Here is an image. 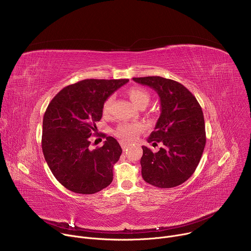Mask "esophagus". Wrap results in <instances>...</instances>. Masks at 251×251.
Wrapping results in <instances>:
<instances>
[{
  "mask_svg": "<svg viewBox=\"0 0 251 251\" xmlns=\"http://www.w3.org/2000/svg\"><path fill=\"white\" fill-rule=\"evenodd\" d=\"M120 144H121V147H122V149H123L124 151H125L127 148H128V144H126V143H124V142H121Z\"/></svg>",
  "mask_w": 251,
  "mask_h": 251,
  "instance_id": "obj_1",
  "label": "esophagus"
}]
</instances>
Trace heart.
I'll list each match as a JSON object with an SVG mask.
<instances>
[{
    "mask_svg": "<svg viewBox=\"0 0 251 251\" xmlns=\"http://www.w3.org/2000/svg\"><path fill=\"white\" fill-rule=\"evenodd\" d=\"M132 102L139 107V108H145L151 100L150 93L141 87H131L127 91ZM114 103V96L110 95L103 101L102 113L104 115H109L112 111ZM143 130V125L140 123H124L117 127L115 130V135L123 141L129 142L134 140L138 134Z\"/></svg>",
    "mask_w": 251,
    "mask_h": 251,
    "instance_id": "1",
    "label": "heart"
}]
</instances>
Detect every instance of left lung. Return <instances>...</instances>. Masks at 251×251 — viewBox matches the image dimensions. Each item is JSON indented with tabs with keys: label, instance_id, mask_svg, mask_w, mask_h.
Masks as SVG:
<instances>
[{
	"label": "left lung",
	"instance_id": "left-lung-1",
	"mask_svg": "<svg viewBox=\"0 0 251 251\" xmlns=\"http://www.w3.org/2000/svg\"><path fill=\"white\" fill-rule=\"evenodd\" d=\"M133 80L153 88L161 101V114L148 142L161 143L162 147L153 153L142 146V176L158 188L180 186L195 173L205 146L201 107L188 88L175 80L161 76Z\"/></svg>",
	"mask_w": 251,
	"mask_h": 251
}]
</instances>
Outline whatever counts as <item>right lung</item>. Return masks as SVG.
<instances>
[{
  "label": "right lung",
  "instance_id": "1",
  "mask_svg": "<svg viewBox=\"0 0 251 251\" xmlns=\"http://www.w3.org/2000/svg\"><path fill=\"white\" fill-rule=\"evenodd\" d=\"M129 79H84L61 89L50 102L43 121L42 148L56 180L67 190L95 194L113 180V166L122 149L113 137L90 150L95 122L102 117L105 98Z\"/></svg>",
  "mask_w": 251,
  "mask_h": 251
}]
</instances>
